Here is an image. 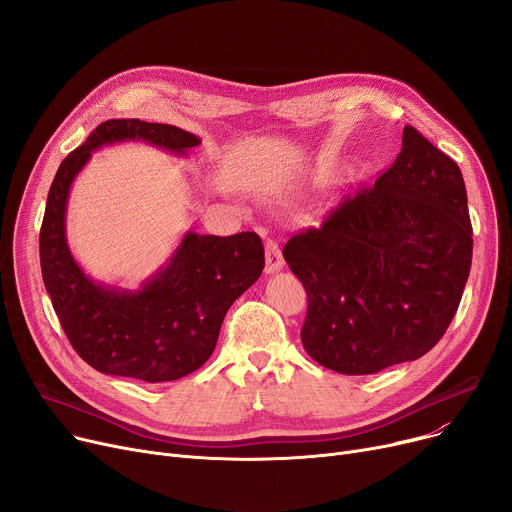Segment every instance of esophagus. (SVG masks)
<instances>
[{"label":"esophagus","mask_w":512,"mask_h":512,"mask_svg":"<svg viewBox=\"0 0 512 512\" xmlns=\"http://www.w3.org/2000/svg\"><path fill=\"white\" fill-rule=\"evenodd\" d=\"M282 267H284V257H282L278 240L267 238L265 240V270L274 274V272H280Z\"/></svg>","instance_id":"esophagus-1"}]
</instances>
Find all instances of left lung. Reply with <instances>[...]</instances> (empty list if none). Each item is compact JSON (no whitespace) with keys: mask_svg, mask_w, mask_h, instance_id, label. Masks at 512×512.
Instances as JSON below:
<instances>
[{"mask_svg":"<svg viewBox=\"0 0 512 512\" xmlns=\"http://www.w3.org/2000/svg\"><path fill=\"white\" fill-rule=\"evenodd\" d=\"M284 259L307 290L305 351L344 375L415 361L438 344L471 270L473 228L456 161L405 126L394 164Z\"/></svg>","mask_w":512,"mask_h":512,"instance_id":"left-lung-1","label":"left lung"}]
</instances>
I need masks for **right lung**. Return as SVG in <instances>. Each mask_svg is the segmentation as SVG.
Masks as SVG:
<instances>
[{
	"label": "right lung",
	"instance_id": "obj_1",
	"mask_svg": "<svg viewBox=\"0 0 512 512\" xmlns=\"http://www.w3.org/2000/svg\"><path fill=\"white\" fill-rule=\"evenodd\" d=\"M118 141H145L178 155L201 143L172 124L137 118L99 124L51 182L39 234L43 282L72 348L93 369L149 384L174 382L211 357L230 305L263 272V242L255 232H186L170 263L141 290L95 284L70 255L66 203L91 153Z\"/></svg>",
	"mask_w": 512,
	"mask_h": 512
}]
</instances>
